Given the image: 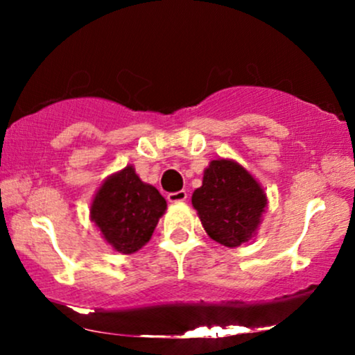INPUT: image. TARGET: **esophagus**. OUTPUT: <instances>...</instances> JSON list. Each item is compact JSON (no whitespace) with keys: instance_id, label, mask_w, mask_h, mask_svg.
<instances>
[{"instance_id":"34e87169","label":"esophagus","mask_w":355,"mask_h":355,"mask_svg":"<svg viewBox=\"0 0 355 355\" xmlns=\"http://www.w3.org/2000/svg\"><path fill=\"white\" fill-rule=\"evenodd\" d=\"M166 200L170 203H182L187 200V191L180 190V191H175V193H168L166 195Z\"/></svg>"}]
</instances>
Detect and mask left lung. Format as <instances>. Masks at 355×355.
I'll return each instance as SVG.
<instances>
[{
	"label": "left lung",
	"instance_id": "8db88e82",
	"mask_svg": "<svg viewBox=\"0 0 355 355\" xmlns=\"http://www.w3.org/2000/svg\"><path fill=\"white\" fill-rule=\"evenodd\" d=\"M191 205L211 240L235 248L257 235L267 195L245 166L232 158H217L203 170L202 187L191 195Z\"/></svg>",
	"mask_w": 355,
	"mask_h": 355
}]
</instances>
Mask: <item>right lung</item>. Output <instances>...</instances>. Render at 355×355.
Here are the masks:
<instances>
[{"instance_id":"1","label":"right lung","mask_w":355,"mask_h":355,"mask_svg":"<svg viewBox=\"0 0 355 355\" xmlns=\"http://www.w3.org/2000/svg\"><path fill=\"white\" fill-rule=\"evenodd\" d=\"M166 200L141 182L133 165L108 175L89 203V220L113 250L130 255L152 239Z\"/></svg>"}]
</instances>
